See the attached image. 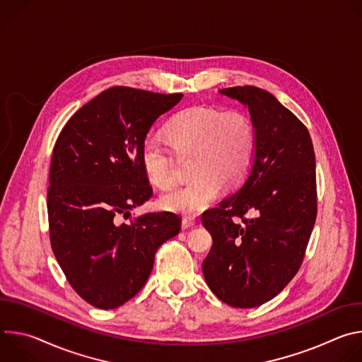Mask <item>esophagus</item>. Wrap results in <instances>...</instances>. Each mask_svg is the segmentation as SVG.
Returning <instances> with one entry per match:
<instances>
[{
  "label": "esophagus",
  "mask_w": 362,
  "mask_h": 362,
  "mask_svg": "<svg viewBox=\"0 0 362 362\" xmlns=\"http://www.w3.org/2000/svg\"><path fill=\"white\" fill-rule=\"evenodd\" d=\"M196 225V219L192 216H185L182 221V229H190Z\"/></svg>",
  "instance_id": "obj_1"
}]
</instances>
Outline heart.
<instances>
[{"instance_id": "heart-1", "label": "heart", "mask_w": 362, "mask_h": 362, "mask_svg": "<svg viewBox=\"0 0 362 362\" xmlns=\"http://www.w3.org/2000/svg\"><path fill=\"white\" fill-rule=\"evenodd\" d=\"M166 136L180 154H193V182L162 196L160 206L182 215H194L215 200L219 186H238L249 173L256 154V129L249 115L211 106H192L166 126ZM141 166L147 179L162 190L175 186L172 151L156 136L141 146Z\"/></svg>"}]
</instances>
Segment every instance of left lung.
I'll list each match as a JSON object with an SVG mask.
<instances>
[{
  "label": "left lung",
  "mask_w": 362,
  "mask_h": 362,
  "mask_svg": "<svg viewBox=\"0 0 362 362\" xmlns=\"http://www.w3.org/2000/svg\"><path fill=\"white\" fill-rule=\"evenodd\" d=\"M221 93L247 106L256 154L238 192L202 215L214 238L202 269L221 300L253 308L276 296L302 265L318 211L315 153L305 124L267 90Z\"/></svg>",
  "instance_id": "obj_1"
}]
</instances>
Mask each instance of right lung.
I'll return each instance as SVG.
<instances>
[{
  "mask_svg": "<svg viewBox=\"0 0 362 362\" xmlns=\"http://www.w3.org/2000/svg\"><path fill=\"white\" fill-rule=\"evenodd\" d=\"M182 97L110 87L78 109L56 140L47 190L49 242L71 288L95 308L132 299L156 250L180 232L182 218L173 212L146 214L129 225L119 219L153 196L141 146Z\"/></svg>",
  "mask_w": 362,
  "mask_h": 362,
  "instance_id": "add662e5",
  "label": "right lung"
}]
</instances>
